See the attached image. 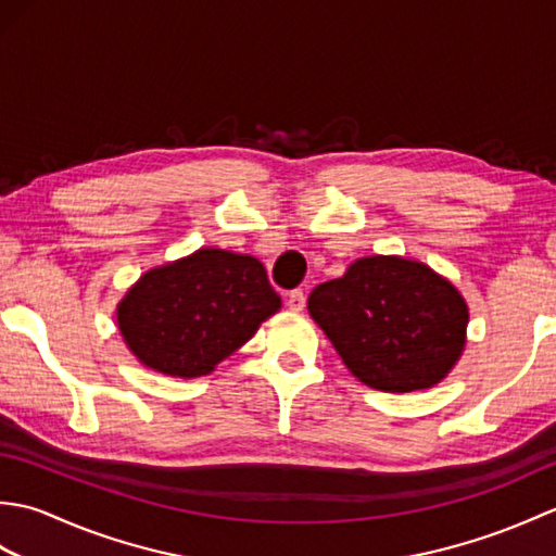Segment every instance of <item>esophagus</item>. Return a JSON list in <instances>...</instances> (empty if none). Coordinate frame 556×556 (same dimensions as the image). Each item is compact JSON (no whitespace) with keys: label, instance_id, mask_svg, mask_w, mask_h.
I'll list each match as a JSON object with an SVG mask.
<instances>
[{"label":"esophagus","instance_id":"obj_1","mask_svg":"<svg viewBox=\"0 0 556 556\" xmlns=\"http://www.w3.org/2000/svg\"><path fill=\"white\" fill-rule=\"evenodd\" d=\"M287 305H289V311H293V313H301V311L305 308V293H303L301 289H293V291H289Z\"/></svg>","mask_w":556,"mask_h":556}]
</instances>
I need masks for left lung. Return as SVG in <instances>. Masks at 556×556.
<instances>
[{"label": "left lung", "mask_w": 556, "mask_h": 556, "mask_svg": "<svg viewBox=\"0 0 556 556\" xmlns=\"http://www.w3.org/2000/svg\"><path fill=\"white\" fill-rule=\"evenodd\" d=\"M308 313L346 368L382 392L434 387L466 346L464 296L428 265L396 255L356 260L313 289Z\"/></svg>", "instance_id": "obj_1"}]
</instances>
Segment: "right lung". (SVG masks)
Instances as JSON below:
<instances>
[{
  "label": "right lung",
  "instance_id": "1",
  "mask_svg": "<svg viewBox=\"0 0 556 556\" xmlns=\"http://www.w3.org/2000/svg\"><path fill=\"white\" fill-rule=\"evenodd\" d=\"M279 308L260 260L200 248L148 269L116 305V323L146 368L191 380L215 370Z\"/></svg>",
  "mask_w": 556,
  "mask_h": 556
}]
</instances>
